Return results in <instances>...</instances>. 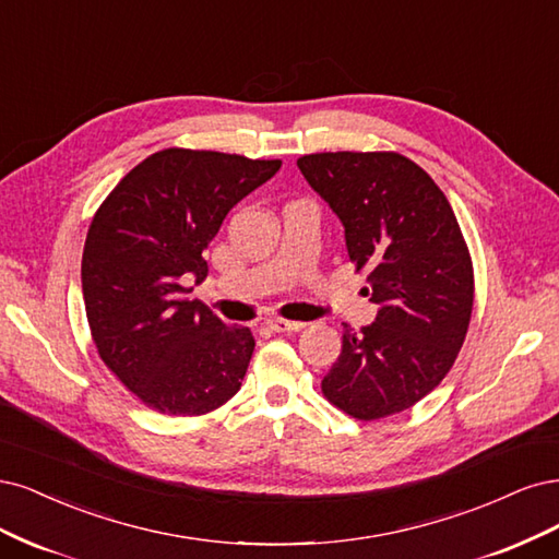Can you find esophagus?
I'll return each instance as SVG.
<instances>
[{
    "label": "esophagus",
    "mask_w": 559,
    "mask_h": 559,
    "mask_svg": "<svg viewBox=\"0 0 559 559\" xmlns=\"http://www.w3.org/2000/svg\"><path fill=\"white\" fill-rule=\"evenodd\" d=\"M266 328L272 330V332H287V334H293V332H299V330L304 328V322L283 320V318H269V320H266Z\"/></svg>",
    "instance_id": "34e87169"
}]
</instances>
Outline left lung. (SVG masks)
I'll return each mask as SVG.
<instances>
[{"label":"left lung","instance_id":"obj_1","mask_svg":"<svg viewBox=\"0 0 559 559\" xmlns=\"http://www.w3.org/2000/svg\"><path fill=\"white\" fill-rule=\"evenodd\" d=\"M297 167L344 223L348 258L378 304L362 332L344 325L322 394L357 420L394 416L443 381L464 344L469 248L445 194L400 153H313Z\"/></svg>","mask_w":559,"mask_h":559}]
</instances>
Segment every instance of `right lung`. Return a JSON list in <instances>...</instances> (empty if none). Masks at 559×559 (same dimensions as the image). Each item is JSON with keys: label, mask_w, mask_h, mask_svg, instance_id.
Segmentation results:
<instances>
[{"label": "right lung", "mask_w": 559, "mask_h": 559, "mask_svg": "<svg viewBox=\"0 0 559 559\" xmlns=\"http://www.w3.org/2000/svg\"><path fill=\"white\" fill-rule=\"evenodd\" d=\"M281 159L167 148L122 178L87 229L81 283L104 365L148 408L204 416L239 392L255 338L227 328L183 278H206L204 250L225 215Z\"/></svg>", "instance_id": "add662e5"}]
</instances>
